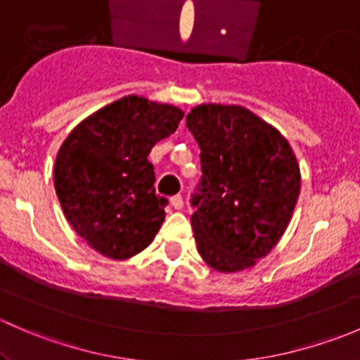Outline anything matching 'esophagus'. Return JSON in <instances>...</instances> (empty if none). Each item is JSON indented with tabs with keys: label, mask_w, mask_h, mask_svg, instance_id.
Masks as SVG:
<instances>
[{
	"label": "esophagus",
	"mask_w": 360,
	"mask_h": 360,
	"mask_svg": "<svg viewBox=\"0 0 360 360\" xmlns=\"http://www.w3.org/2000/svg\"><path fill=\"white\" fill-rule=\"evenodd\" d=\"M170 203H172L174 209L181 210V209H183V205H184V200H183V197H181V195H174V197L170 198Z\"/></svg>",
	"instance_id": "34e87169"
}]
</instances>
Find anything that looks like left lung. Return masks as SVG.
Masks as SVG:
<instances>
[{
    "label": "left lung",
    "mask_w": 360,
    "mask_h": 360,
    "mask_svg": "<svg viewBox=\"0 0 360 360\" xmlns=\"http://www.w3.org/2000/svg\"><path fill=\"white\" fill-rule=\"evenodd\" d=\"M186 127L202 151L191 198L198 252L223 274L254 266L281 240L300 197L292 148L275 127L233 104H200Z\"/></svg>",
    "instance_id": "left-lung-1"
}]
</instances>
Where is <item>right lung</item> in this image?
<instances>
[{
    "label": "right lung",
    "mask_w": 360,
    "mask_h": 360,
    "mask_svg": "<svg viewBox=\"0 0 360 360\" xmlns=\"http://www.w3.org/2000/svg\"><path fill=\"white\" fill-rule=\"evenodd\" d=\"M184 112L139 96L122 97L71 130L53 167L66 219L86 244L111 259H129L153 242L167 198L155 193L148 160L176 132Z\"/></svg>",
    "instance_id": "right-lung-1"
}]
</instances>
